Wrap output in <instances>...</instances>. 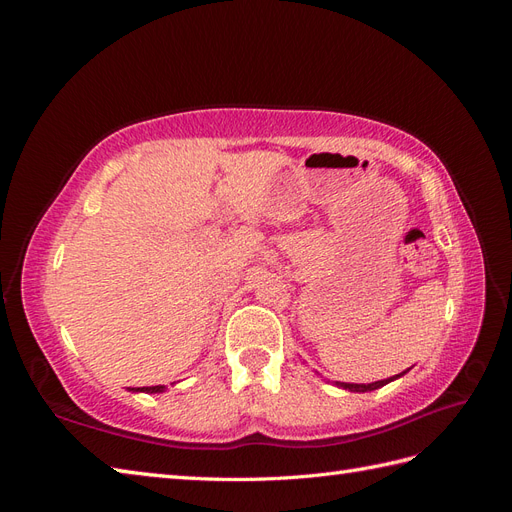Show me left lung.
I'll return each instance as SVG.
<instances>
[{"instance_id":"8db88e82","label":"left lung","mask_w":512,"mask_h":512,"mask_svg":"<svg viewBox=\"0 0 512 512\" xmlns=\"http://www.w3.org/2000/svg\"><path fill=\"white\" fill-rule=\"evenodd\" d=\"M404 374H406V371H404ZM404 374H399V376H404ZM399 376H393V378H389V380H378V382H371V384H346V382H337V384H339V386H344V389H348V391L367 393V391H376V389H380V386L389 384L391 380H395V378H399Z\"/></svg>"}]
</instances>
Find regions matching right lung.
<instances>
[{"label":"right lung","mask_w":512,"mask_h":512,"mask_svg":"<svg viewBox=\"0 0 512 512\" xmlns=\"http://www.w3.org/2000/svg\"><path fill=\"white\" fill-rule=\"evenodd\" d=\"M132 391H141V393H162L164 386L158 384V386H138V389H132Z\"/></svg>","instance_id":"add662e5"}]
</instances>
